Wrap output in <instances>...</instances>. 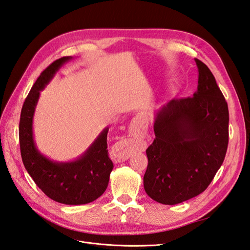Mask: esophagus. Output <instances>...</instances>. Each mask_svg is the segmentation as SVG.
<instances>
[{"mask_svg":"<svg viewBox=\"0 0 250 250\" xmlns=\"http://www.w3.org/2000/svg\"><path fill=\"white\" fill-rule=\"evenodd\" d=\"M130 133L135 138H144L147 132V123L144 121L142 117L134 118L129 127ZM130 150H131V141L123 142L118 147L117 156L119 162H125L130 156Z\"/></svg>","mask_w":250,"mask_h":250,"instance_id":"34e87169","label":"esophagus"}]
</instances>
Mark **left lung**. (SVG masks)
I'll list each match as a JSON object with an SVG mask.
<instances>
[{"label": "left lung", "instance_id": "8db88e82", "mask_svg": "<svg viewBox=\"0 0 250 250\" xmlns=\"http://www.w3.org/2000/svg\"><path fill=\"white\" fill-rule=\"evenodd\" d=\"M197 92L157 111L155 139L147 148L144 188L150 198L177 204L201 194L214 179L229 145V107L201 60Z\"/></svg>", "mask_w": 250, "mask_h": 250}]
</instances>
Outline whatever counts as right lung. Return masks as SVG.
Segmentation results:
<instances>
[{"label": "right lung", "instance_id": "obj_1", "mask_svg": "<svg viewBox=\"0 0 250 250\" xmlns=\"http://www.w3.org/2000/svg\"><path fill=\"white\" fill-rule=\"evenodd\" d=\"M71 56L62 57L43 70L28 94L21 107L20 120V146L22 163L36 186L49 198L63 204L89 203L105 192L113 164L108 156V128L85 151L70 163L50 161L37 150L33 140V116L41 90Z\"/></svg>", "mask_w": 250, "mask_h": 250}]
</instances>
